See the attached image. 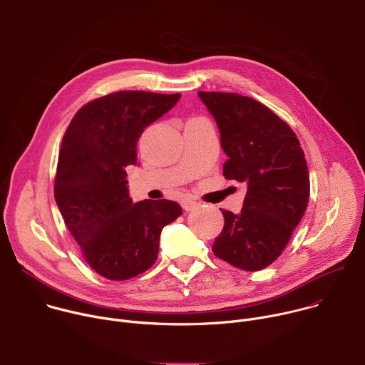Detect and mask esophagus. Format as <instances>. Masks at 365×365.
I'll list each match as a JSON object with an SVG mask.
<instances>
[{
    "label": "esophagus",
    "instance_id": "34e87169",
    "mask_svg": "<svg viewBox=\"0 0 365 365\" xmlns=\"http://www.w3.org/2000/svg\"><path fill=\"white\" fill-rule=\"evenodd\" d=\"M182 206H183L185 211H193V210H196V207L199 206V202L192 200V199H185L182 202Z\"/></svg>",
    "mask_w": 365,
    "mask_h": 365
}]
</instances>
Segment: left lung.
Instances as JSON below:
<instances>
[{
  "label": "left lung",
  "instance_id": "1",
  "mask_svg": "<svg viewBox=\"0 0 365 365\" xmlns=\"http://www.w3.org/2000/svg\"><path fill=\"white\" fill-rule=\"evenodd\" d=\"M217 121L228 160L224 176L244 182L241 212L222 210L212 251L234 267L257 272L287 245L309 200V172L292 128L258 101L238 93L197 92Z\"/></svg>",
  "mask_w": 365,
  "mask_h": 365
}]
</instances>
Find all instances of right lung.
I'll return each instance as SVG.
<instances>
[{
    "label": "right lung",
    "mask_w": 365,
    "mask_h": 365,
    "mask_svg": "<svg viewBox=\"0 0 365 365\" xmlns=\"http://www.w3.org/2000/svg\"><path fill=\"white\" fill-rule=\"evenodd\" d=\"M180 93L121 91L98 98L72 118L59 153L55 199L88 264L128 280L159 255L162 230L182 215L178 202H133L125 168L137 165L144 128L170 111Z\"/></svg>",
    "instance_id": "obj_1"
}]
</instances>
